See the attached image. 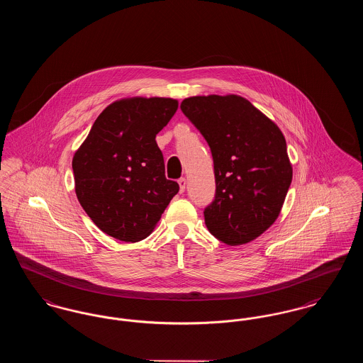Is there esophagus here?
Segmentation results:
<instances>
[{
	"label": "esophagus",
	"instance_id": "34e87169",
	"mask_svg": "<svg viewBox=\"0 0 363 363\" xmlns=\"http://www.w3.org/2000/svg\"><path fill=\"white\" fill-rule=\"evenodd\" d=\"M178 185H179V191L182 193V191L185 190V188H186V179H185V178H179V179H178Z\"/></svg>",
	"mask_w": 363,
	"mask_h": 363
}]
</instances>
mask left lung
I'll return each mask as SVG.
<instances>
[{"label":"left lung","mask_w":363,"mask_h":363,"mask_svg":"<svg viewBox=\"0 0 363 363\" xmlns=\"http://www.w3.org/2000/svg\"><path fill=\"white\" fill-rule=\"evenodd\" d=\"M181 110L213 157L216 193L204 211L209 233L230 246L256 240L275 223L293 179L281 130L240 95L190 96Z\"/></svg>","instance_id":"left-lung-1"}]
</instances>
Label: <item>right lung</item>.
Listing matches in <instances>:
<instances>
[{
	"instance_id": "1",
	"label": "right lung",
	"mask_w": 363,
	"mask_h": 363,
	"mask_svg": "<svg viewBox=\"0 0 363 363\" xmlns=\"http://www.w3.org/2000/svg\"><path fill=\"white\" fill-rule=\"evenodd\" d=\"M178 108L172 98H125L108 104L74 152V190L86 215L123 242L147 238L179 186L164 175L156 135Z\"/></svg>"
}]
</instances>
